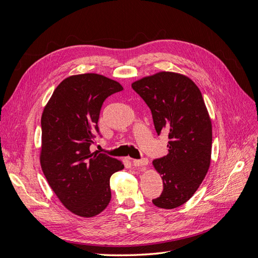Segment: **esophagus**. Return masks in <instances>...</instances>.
I'll use <instances>...</instances> for the list:
<instances>
[{
    "mask_svg": "<svg viewBox=\"0 0 258 258\" xmlns=\"http://www.w3.org/2000/svg\"><path fill=\"white\" fill-rule=\"evenodd\" d=\"M132 163H134L135 167H145V166H147L148 160L146 158H143L141 160H134L132 161Z\"/></svg>",
    "mask_w": 258,
    "mask_h": 258,
    "instance_id": "obj_1",
    "label": "esophagus"
}]
</instances>
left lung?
<instances>
[{
  "instance_id": "8db88e82",
  "label": "left lung",
  "mask_w": 258,
  "mask_h": 258,
  "mask_svg": "<svg viewBox=\"0 0 258 258\" xmlns=\"http://www.w3.org/2000/svg\"><path fill=\"white\" fill-rule=\"evenodd\" d=\"M151 108L157 134L167 132L168 154L155 159L163 190L153 204L175 209L188 201L206 177L212 152V122L201 91L188 76L161 71L132 83Z\"/></svg>"
}]
</instances>
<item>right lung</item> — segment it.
Masks as SVG:
<instances>
[{
    "mask_svg": "<svg viewBox=\"0 0 258 258\" xmlns=\"http://www.w3.org/2000/svg\"><path fill=\"white\" fill-rule=\"evenodd\" d=\"M122 86L96 73L71 75L54 89L42 114L40 162L50 188L70 212L100 214L111 201L110 178L120 160L91 153L104 100Z\"/></svg>",
    "mask_w": 258,
    "mask_h": 258,
    "instance_id": "add662e5",
    "label": "right lung"
}]
</instances>
